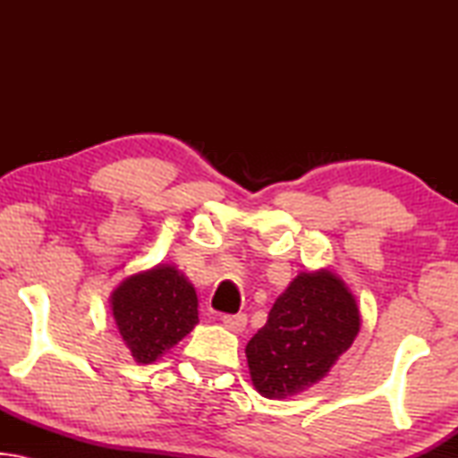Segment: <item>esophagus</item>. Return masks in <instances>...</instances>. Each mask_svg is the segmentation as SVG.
Segmentation results:
<instances>
[{
	"label": "esophagus",
	"mask_w": 458,
	"mask_h": 458,
	"mask_svg": "<svg viewBox=\"0 0 458 458\" xmlns=\"http://www.w3.org/2000/svg\"><path fill=\"white\" fill-rule=\"evenodd\" d=\"M246 321H248L246 315H224V317H222L224 327L230 329V331H234V333L244 331Z\"/></svg>",
	"instance_id": "1"
}]
</instances>
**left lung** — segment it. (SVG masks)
Wrapping results in <instances>:
<instances>
[{
    "instance_id": "left-lung-1",
    "label": "left lung",
    "mask_w": 458,
    "mask_h": 458,
    "mask_svg": "<svg viewBox=\"0 0 458 458\" xmlns=\"http://www.w3.org/2000/svg\"><path fill=\"white\" fill-rule=\"evenodd\" d=\"M358 331V303L335 273H299L246 345L254 387L268 400L297 396L327 376Z\"/></svg>"
}]
</instances>
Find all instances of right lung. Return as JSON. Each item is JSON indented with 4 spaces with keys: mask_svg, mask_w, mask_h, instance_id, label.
Segmentation results:
<instances>
[{
    "mask_svg": "<svg viewBox=\"0 0 458 458\" xmlns=\"http://www.w3.org/2000/svg\"><path fill=\"white\" fill-rule=\"evenodd\" d=\"M114 323L137 363H153L198 325V294L172 265L127 276L111 294Z\"/></svg>",
    "mask_w": 458,
    "mask_h": 458,
    "instance_id": "add662e5",
    "label": "right lung"
}]
</instances>
